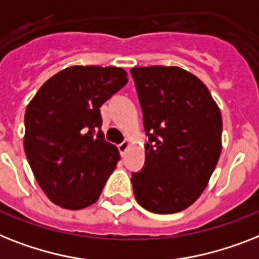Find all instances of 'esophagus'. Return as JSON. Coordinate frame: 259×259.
Returning <instances> with one entry per match:
<instances>
[{"instance_id": "obj_1", "label": "esophagus", "mask_w": 259, "mask_h": 259, "mask_svg": "<svg viewBox=\"0 0 259 259\" xmlns=\"http://www.w3.org/2000/svg\"><path fill=\"white\" fill-rule=\"evenodd\" d=\"M127 148H129V141H123V142H121V144L118 145V150L121 154H125L126 150H127Z\"/></svg>"}]
</instances>
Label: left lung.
Masks as SVG:
<instances>
[{
  "instance_id": "obj_1",
  "label": "left lung",
  "mask_w": 259,
  "mask_h": 259,
  "mask_svg": "<svg viewBox=\"0 0 259 259\" xmlns=\"http://www.w3.org/2000/svg\"><path fill=\"white\" fill-rule=\"evenodd\" d=\"M142 109L144 167L132 173L137 202L155 214L194 203L221 154L222 117L203 82L177 66L130 70Z\"/></svg>"
}]
</instances>
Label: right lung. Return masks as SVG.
Here are the masks:
<instances>
[{
	"label": "right lung",
	"instance_id": "obj_1",
	"mask_svg": "<svg viewBox=\"0 0 259 259\" xmlns=\"http://www.w3.org/2000/svg\"><path fill=\"white\" fill-rule=\"evenodd\" d=\"M115 66H70L44 83L25 113L24 148L52 202L79 210L98 199L119 159L100 108L127 83Z\"/></svg>",
	"mask_w": 259,
	"mask_h": 259
}]
</instances>
